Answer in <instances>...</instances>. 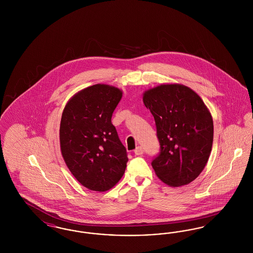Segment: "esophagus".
<instances>
[{
  "label": "esophagus",
  "instance_id": "esophagus-1",
  "mask_svg": "<svg viewBox=\"0 0 253 253\" xmlns=\"http://www.w3.org/2000/svg\"><path fill=\"white\" fill-rule=\"evenodd\" d=\"M134 154L136 156H141L143 154V148L141 146H137L135 149H134Z\"/></svg>",
  "mask_w": 253,
  "mask_h": 253
}]
</instances>
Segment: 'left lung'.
I'll list each match as a JSON object with an SVG mask.
<instances>
[{"instance_id":"obj_1","label":"left lung","mask_w":253,"mask_h":253,"mask_svg":"<svg viewBox=\"0 0 253 253\" xmlns=\"http://www.w3.org/2000/svg\"><path fill=\"white\" fill-rule=\"evenodd\" d=\"M160 152L152 161L158 178L179 187L203 170L213 141V121L201 97L187 86L162 84L145 92Z\"/></svg>"}]
</instances>
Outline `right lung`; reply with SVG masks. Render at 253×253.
I'll use <instances>...</instances> for the list:
<instances>
[{
  "label": "right lung",
  "mask_w": 253,
  "mask_h": 253,
  "mask_svg": "<svg viewBox=\"0 0 253 253\" xmlns=\"http://www.w3.org/2000/svg\"><path fill=\"white\" fill-rule=\"evenodd\" d=\"M121 96L119 88L93 85L73 96L61 116V155L76 179L91 191L113 188L127 166L126 148L111 121Z\"/></svg>",
  "instance_id": "right-lung-1"
}]
</instances>
